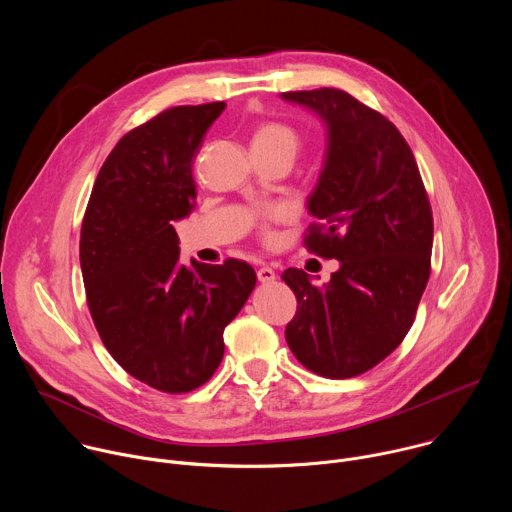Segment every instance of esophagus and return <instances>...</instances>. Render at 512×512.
Listing matches in <instances>:
<instances>
[{
    "label": "esophagus",
    "mask_w": 512,
    "mask_h": 512,
    "mask_svg": "<svg viewBox=\"0 0 512 512\" xmlns=\"http://www.w3.org/2000/svg\"><path fill=\"white\" fill-rule=\"evenodd\" d=\"M257 279H259L261 283H269V281H273V279H275V271H273L271 267L263 265V267H259V269H257Z\"/></svg>",
    "instance_id": "obj_1"
}]
</instances>
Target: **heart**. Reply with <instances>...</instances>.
<instances>
[{"instance_id":"heart-1","label":"heart","mask_w":512,"mask_h":512,"mask_svg":"<svg viewBox=\"0 0 512 512\" xmlns=\"http://www.w3.org/2000/svg\"><path fill=\"white\" fill-rule=\"evenodd\" d=\"M253 145H263V148H273V150H281L287 152L291 158H294L302 145V137L300 133L281 121H267L263 125L257 127L255 135H253ZM287 216V210L281 206H273V208H265L259 216V227L263 231L265 237H271V223H279Z\"/></svg>"}]
</instances>
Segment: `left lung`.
Returning a JSON list of instances; mask_svg holds the SVG:
<instances>
[{"mask_svg":"<svg viewBox=\"0 0 512 512\" xmlns=\"http://www.w3.org/2000/svg\"><path fill=\"white\" fill-rule=\"evenodd\" d=\"M285 101L328 125V152L308 208V251L338 259L326 285L289 267L281 279L298 300L285 340L326 379L371 371L407 336L431 271L429 198L399 129L340 89L287 91Z\"/></svg>","mask_w":512,"mask_h":512,"instance_id":"obj_1","label":"left lung"}]
</instances>
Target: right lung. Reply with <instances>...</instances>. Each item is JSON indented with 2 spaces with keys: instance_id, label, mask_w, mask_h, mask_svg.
Masks as SVG:
<instances>
[{
  "instance_id": "add662e5",
  "label": "right lung",
  "mask_w": 512,
  "mask_h": 512,
  "mask_svg": "<svg viewBox=\"0 0 512 512\" xmlns=\"http://www.w3.org/2000/svg\"><path fill=\"white\" fill-rule=\"evenodd\" d=\"M223 101L166 109L107 156L81 227V271L95 328L137 381L164 393L202 387L223 332L255 287V269L180 261L174 221L196 200L192 164Z\"/></svg>"
}]
</instances>
